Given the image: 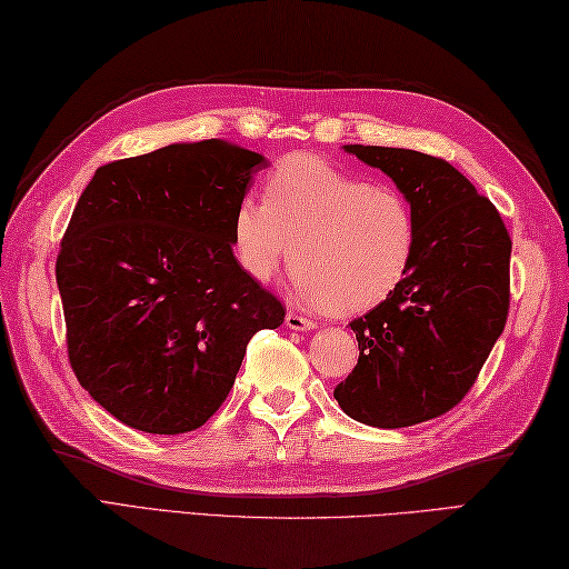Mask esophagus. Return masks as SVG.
<instances>
[{
    "label": "esophagus",
    "instance_id": "1",
    "mask_svg": "<svg viewBox=\"0 0 569 569\" xmlns=\"http://www.w3.org/2000/svg\"><path fill=\"white\" fill-rule=\"evenodd\" d=\"M286 328L288 330H298V332H303V330H312V328H318V322L316 320H310V318H306V316H300V312H286Z\"/></svg>",
    "mask_w": 569,
    "mask_h": 569
}]
</instances>
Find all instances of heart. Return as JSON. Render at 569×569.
<instances>
[{
    "label": "heart",
    "instance_id": "heart-1",
    "mask_svg": "<svg viewBox=\"0 0 569 569\" xmlns=\"http://www.w3.org/2000/svg\"><path fill=\"white\" fill-rule=\"evenodd\" d=\"M416 247V210L401 190L310 153L278 163L263 200L241 198L232 217V251L253 281H271L293 251L300 303L337 316L383 303L408 276Z\"/></svg>",
    "mask_w": 569,
    "mask_h": 569
}]
</instances>
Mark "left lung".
Listing matches in <instances>:
<instances>
[{"instance_id": "left-lung-1", "label": "left lung", "mask_w": 569, "mask_h": 569, "mask_svg": "<svg viewBox=\"0 0 569 569\" xmlns=\"http://www.w3.org/2000/svg\"><path fill=\"white\" fill-rule=\"evenodd\" d=\"M410 200L418 247L396 291L349 325L359 359L335 398L373 428H408L452 410L475 386L511 303V237L499 210L440 156L361 147Z\"/></svg>"}]
</instances>
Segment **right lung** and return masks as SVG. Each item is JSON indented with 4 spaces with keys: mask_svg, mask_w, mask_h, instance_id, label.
Listing matches in <instances>:
<instances>
[{
    "mask_svg": "<svg viewBox=\"0 0 569 569\" xmlns=\"http://www.w3.org/2000/svg\"><path fill=\"white\" fill-rule=\"evenodd\" d=\"M266 168L220 139L112 161L82 190L56 259L70 367L124 426H204L247 342L286 308L241 269L232 217Z\"/></svg>",
    "mask_w": 569,
    "mask_h": 569,
    "instance_id": "1",
    "label": "right lung"
}]
</instances>
